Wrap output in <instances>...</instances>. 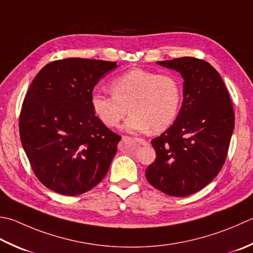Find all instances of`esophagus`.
Returning <instances> with one entry per match:
<instances>
[{"instance_id":"1","label":"esophagus","mask_w":253,"mask_h":253,"mask_svg":"<svg viewBox=\"0 0 253 253\" xmlns=\"http://www.w3.org/2000/svg\"><path fill=\"white\" fill-rule=\"evenodd\" d=\"M135 140H136L138 143H140V145H142V146H148V145H149V143H148L147 140L141 139V138H136Z\"/></svg>"}]
</instances>
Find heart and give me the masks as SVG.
<instances>
[{
    "label": "heart",
    "mask_w": 253,
    "mask_h": 253,
    "mask_svg": "<svg viewBox=\"0 0 253 253\" xmlns=\"http://www.w3.org/2000/svg\"><path fill=\"white\" fill-rule=\"evenodd\" d=\"M111 91L113 95L100 92L91 95L94 114L110 128L120 125L128 111L131 114L124 129L132 133L145 132L150 128L162 131L179 115L182 87L177 79L170 74L131 69L114 79Z\"/></svg>",
    "instance_id": "obj_1"
}]
</instances>
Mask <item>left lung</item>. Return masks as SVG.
Segmentation results:
<instances>
[{"label": "left lung", "instance_id": "left-lung-1", "mask_svg": "<svg viewBox=\"0 0 253 253\" xmlns=\"http://www.w3.org/2000/svg\"><path fill=\"white\" fill-rule=\"evenodd\" d=\"M183 78V102L175 122L152 139L157 157L147 168L150 184L171 196L194 194L224 166L235 127L229 93L209 62L192 57L158 61Z\"/></svg>", "mask_w": 253, "mask_h": 253}]
</instances>
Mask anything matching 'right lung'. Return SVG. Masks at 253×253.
I'll return each instance as SVG.
<instances>
[{"instance_id":"add662e5","label":"right lung","mask_w":253,"mask_h":253,"mask_svg":"<svg viewBox=\"0 0 253 253\" xmlns=\"http://www.w3.org/2000/svg\"><path fill=\"white\" fill-rule=\"evenodd\" d=\"M116 62L68 58L44 66L19 116V136L35 175L49 190L80 195L110 169L121 136L94 114L91 95Z\"/></svg>"}]
</instances>
